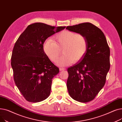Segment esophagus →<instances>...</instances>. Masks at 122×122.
Listing matches in <instances>:
<instances>
[{
	"label": "esophagus",
	"mask_w": 122,
	"mask_h": 122,
	"mask_svg": "<svg viewBox=\"0 0 122 122\" xmlns=\"http://www.w3.org/2000/svg\"><path fill=\"white\" fill-rule=\"evenodd\" d=\"M59 70H60V71H64V70H66V69L63 68H60Z\"/></svg>",
	"instance_id": "34e87169"
}]
</instances>
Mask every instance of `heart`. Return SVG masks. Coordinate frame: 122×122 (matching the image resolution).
Masks as SVG:
<instances>
[{
  "mask_svg": "<svg viewBox=\"0 0 122 122\" xmlns=\"http://www.w3.org/2000/svg\"><path fill=\"white\" fill-rule=\"evenodd\" d=\"M53 40L48 38L45 41L43 50L49 59L55 62L61 53L60 49H62L64 54L57 62L59 66L78 62L85 56L87 50L86 38L81 34L63 30L54 36Z\"/></svg>",
  "mask_w": 122,
  "mask_h": 122,
  "instance_id": "heart-1",
  "label": "heart"
}]
</instances>
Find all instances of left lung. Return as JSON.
<instances>
[{
	"mask_svg": "<svg viewBox=\"0 0 122 122\" xmlns=\"http://www.w3.org/2000/svg\"><path fill=\"white\" fill-rule=\"evenodd\" d=\"M66 29L84 35L87 41V50L85 56L68 69L69 94L77 101H91L105 84L110 67L109 47L103 32L92 23L68 26Z\"/></svg>",
	"mask_w": 122,
	"mask_h": 122,
	"instance_id": "left-lung-1",
	"label": "left lung"
}]
</instances>
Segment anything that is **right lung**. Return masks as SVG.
<instances>
[{"instance_id": "obj_1", "label": "right lung", "mask_w": 122, "mask_h": 122, "mask_svg": "<svg viewBox=\"0 0 122 122\" xmlns=\"http://www.w3.org/2000/svg\"><path fill=\"white\" fill-rule=\"evenodd\" d=\"M65 28L35 23L29 25L16 41L11 66L15 84L27 101L38 102L49 96L52 80L59 69L44 53L43 43Z\"/></svg>"}]
</instances>
